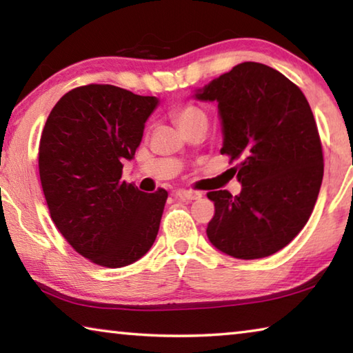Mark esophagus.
<instances>
[{
	"instance_id": "obj_1",
	"label": "esophagus",
	"mask_w": 353,
	"mask_h": 353,
	"mask_svg": "<svg viewBox=\"0 0 353 353\" xmlns=\"http://www.w3.org/2000/svg\"><path fill=\"white\" fill-rule=\"evenodd\" d=\"M176 196L179 199H183V201H196L202 198V193L193 190H179L176 191Z\"/></svg>"
}]
</instances>
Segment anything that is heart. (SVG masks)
<instances>
[{
	"label": "heart",
	"instance_id": "heart-1",
	"mask_svg": "<svg viewBox=\"0 0 353 353\" xmlns=\"http://www.w3.org/2000/svg\"><path fill=\"white\" fill-rule=\"evenodd\" d=\"M171 118L181 130L188 128L190 124L193 123H198V121L207 123V115L204 113V110L191 104H183V105L176 107V109L171 112Z\"/></svg>",
	"mask_w": 353,
	"mask_h": 353
}]
</instances>
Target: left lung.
Returning a JSON list of instances; mask_svg holds the SVG:
<instances>
[{"label":"left lung","mask_w":353,"mask_h":353,"mask_svg":"<svg viewBox=\"0 0 353 353\" xmlns=\"http://www.w3.org/2000/svg\"><path fill=\"white\" fill-rule=\"evenodd\" d=\"M193 98L218 103L221 154L236 165L240 194L207 193L214 216L207 236L241 260L270 256L303 229L318 199L324 157L313 112L301 88L268 65L243 62Z\"/></svg>","instance_id":"8db88e82"}]
</instances>
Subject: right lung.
Here are the masks:
<instances>
[{"label": "right lung", "instance_id": "obj_1", "mask_svg": "<svg viewBox=\"0 0 353 353\" xmlns=\"http://www.w3.org/2000/svg\"><path fill=\"white\" fill-rule=\"evenodd\" d=\"M159 105L109 83L65 93L48 117L39 171L51 219L76 252L99 266L140 260L155 241L168 191L121 181Z\"/></svg>", "mask_w": 353, "mask_h": 353}]
</instances>
